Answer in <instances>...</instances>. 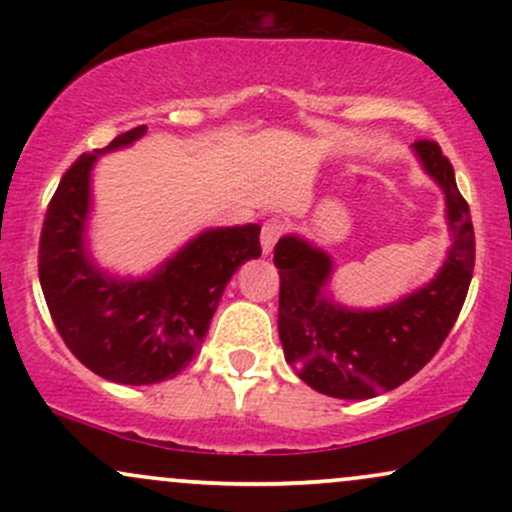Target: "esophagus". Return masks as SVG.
<instances>
[{
    "instance_id": "obj_1",
    "label": "esophagus",
    "mask_w": 512,
    "mask_h": 512,
    "mask_svg": "<svg viewBox=\"0 0 512 512\" xmlns=\"http://www.w3.org/2000/svg\"><path fill=\"white\" fill-rule=\"evenodd\" d=\"M281 233H284V223H281L279 219L264 221V226H262V252L264 255H269V252H272L276 240L281 238Z\"/></svg>"
}]
</instances>
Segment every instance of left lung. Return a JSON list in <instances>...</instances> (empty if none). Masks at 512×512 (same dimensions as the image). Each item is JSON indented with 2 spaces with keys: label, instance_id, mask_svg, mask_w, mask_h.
<instances>
[{
  "label": "left lung",
  "instance_id": "left-lung-1",
  "mask_svg": "<svg viewBox=\"0 0 512 512\" xmlns=\"http://www.w3.org/2000/svg\"><path fill=\"white\" fill-rule=\"evenodd\" d=\"M421 166L445 192L452 245L431 284L378 310L330 301L332 257L298 236L274 248L279 269V339L303 383L337 399H370L407 383L443 346L474 272V228L455 170L436 142H414Z\"/></svg>",
  "mask_w": 512,
  "mask_h": 512
}]
</instances>
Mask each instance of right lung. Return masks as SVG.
<instances>
[{
	"label": "right lung",
	"instance_id": "1",
	"mask_svg": "<svg viewBox=\"0 0 512 512\" xmlns=\"http://www.w3.org/2000/svg\"><path fill=\"white\" fill-rule=\"evenodd\" d=\"M144 134L139 125L76 158L50 199L38 250L40 286L64 344L88 370L120 385L175 378L207 337L231 276L262 255L260 226L248 223L199 233L144 279H117L93 264L84 240L91 168Z\"/></svg>",
	"mask_w": 512,
	"mask_h": 512
}]
</instances>
